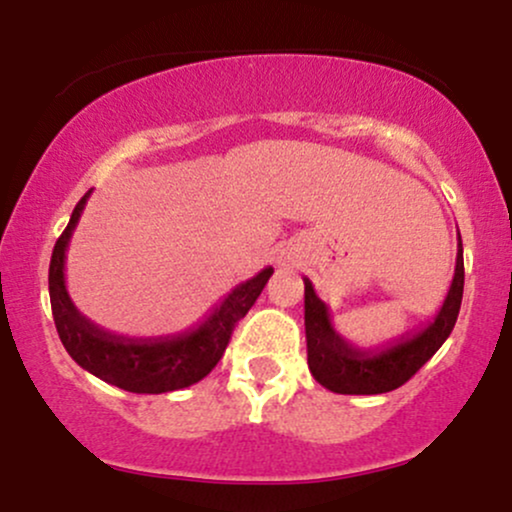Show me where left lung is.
I'll use <instances>...</instances> for the list:
<instances>
[{"mask_svg":"<svg viewBox=\"0 0 512 512\" xmlns=\"http://www.w3.org/2000/svg\"><path fill=\"white\" fill-rule=\"evenodd\" d=\"M305 284V342L313 378L337 395H383L397 390L443 346L455 327L462 305L464 260L462 238H457L455 276L443 305L428 325L407 332L375 349L349 344L334 330L330 308L320 301L310 279Z\"/></svg>","mask_w":512,"mask_h":512,"instance_id":"8db88e82","label":"left lung"}]
</instances>
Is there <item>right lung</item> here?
Listing matches in <instances>:
<instances>
[{
  "label": "right lung",
  "instance_id": "1",
  "mask_svg": "<svg viewBox=\"0 0 512 512\" xmlns=\"http://www.w3.org/2000/svg\"><path fill=\"white\" fill-rule=\"evenodd\" d=\"M91 190L79 199L72 211L67 228L57 238L50 260V303L67 354L105 383L137 395H161V392L182 390L207 378L211 368L221 361L231 339L233 327L240 317L248 315L255 305L264 284L274 274L272 267H264L260 274L243 281L233 289L197 327L166 334V337H122L113 334L96 322L88 320L76 310L67 291L64 264H67L69 240L79 223Z\"/></svg>",
  "mask_w": 512,
  "mask_h": 512
}]
</instances>
